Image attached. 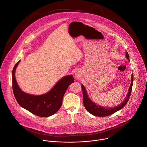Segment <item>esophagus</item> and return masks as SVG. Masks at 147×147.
<instances>
[{"mask_svg":"<svg viewBox=\"0 0 147 147\" xmlns=\"http://www.w3.org/2000/svg\"><path fill=\"white\" fill-rule=\"evenodd\" d=\"M75 76H76L75 77H76L77 78H80V77H81V76H80L81 75H80L78 73H76L75 74Z\"/></svg>","mask_w":147,"mask_h":147,"instance_id":"esophagus-1","label":"esophagus"}]
</instances>
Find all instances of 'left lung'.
I'll use <instances>...</instances> for the list:
<instances>
[{
	"mask_svg": "<svg viewBox=\"0 0 147 147\" xmlns=\"http://www.w3.org/2000/svg\"><path fill=\"white\" fill-rule=\"evenodd\" d=\"M126 58L129 61V56L128 53L126 52ZM133 74H131V81L130 84V86L129 87V92L127 95L126 97V99L123 101L121 105L115 106L113 108H107L105 107H102L99 105H97L94 103H93L92 100H90L87 95L84 86L82 85L81 88L83 92V103L84 105L85 108L86 110L92 115L96 116V117H106L109 116L118 110L122 109L127 103L131 93L132 90V86H133Z\"/></svg>",
	"mask_w": 147,
	"mask_h": 147,
	"instance_id": "obj_1",
	"label": "left lung"
}]
</instances>
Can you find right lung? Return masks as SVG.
Returning a JSON list of instances; mask_svg holds the SVG:
<instances>
[{"mask_svg": "<svg viewBox=\"0 0 147 147\" xmlns=\"http://www.w3.org/2000/svg\"><path fill=\"white\" fill-rule=\"evenodd\" d=\"M20 62L16 64L12 71L13 90L18 103L31 113L40 117H47L54 114L62 105L63 97L68 86L74 81L73 76L64 77L50 92L44 94H29L21 90L16 80L15 70Z\"/></svg>", "mask_w": 147, "mask_h": 147, "instance_id": "add662e5", "label": "right lung"}]
</instances>
